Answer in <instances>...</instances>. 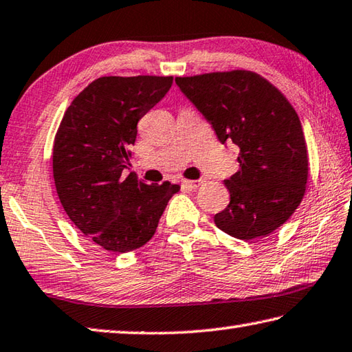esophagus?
<instances>
[{
	"instance_id": "1",
	"label": "esophagus",
	"mask_w": 352,
	"mask_h": 352,
	"mask_svg": "<svg viewBox=\"0 0 352 352\" xmlns=\"http://www.w3.org/2000/svg\"><path fill=\"white\" fill-rule=\"evenodd\" d=\"M201 184V180H183L182 186L186 189H197Z\"/></svg>"
}]
</instances>
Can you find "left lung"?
<instances>
[{"instance_id": "8db88e82", "label": "left lung", "mask_w": 352, "mask_h": 352, "mask_svg": "<svg viewBox=\"0 0 352 352\" xmlns=\"http://www.w3.org/2000/svg\"><path fill=\"white\" fill-rule=\"evenodd\" d=\"M177 86L239 148L240 169L225 180L231 201L214 221L231 237L254 240L278 229L298 208L308 151L297 112L270 81L249 70L177 76Z\"/></svg>"}]
</instances>
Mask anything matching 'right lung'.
Instances as JSON below:
<instances>
[{
    "instance_id": "1",
    "label": "right lung",
    "mask_w": 352,
    "mask_h": 352,
    "mask_svg": "<svg viewBox=\"0 0 352 352\" xmlns=\"http://www.w3.org/2000/svg\"><path fill=\"white\" fill-rule=\"evenodd\" d=\"M172 76H101L67 107L54 142V180L69 219L106 251L123 254L157 231L178 184L123 177L137 124L172 86Z\"/></svg>"
}]
</instances>
